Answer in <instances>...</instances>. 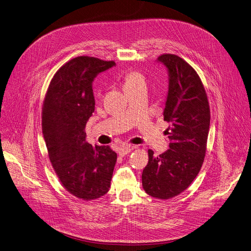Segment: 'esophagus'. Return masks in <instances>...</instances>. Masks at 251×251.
<instances>
[{
  "mask_svg": "<svg viewBox=\"0 0 251 251\" xmlns=\"http://www.w3.org/2000/svg\"><path fill=\"white\" fill-rule=\"evenodd\" d=\"M133 148H136V146H132V147H130V146H123L122 148H120L119 149V155L121 156V157H124L125 155H126V154H128Z\"/></svg>",
  "mask_w": 251,
  "mask_h": 251,
  "instance_id": "1",
  "label": "esophagus"
}]
</instances>
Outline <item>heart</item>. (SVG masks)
Wrapping results in <instances>:
<instances>
[{
	"instance_id": "b5f03b06",
	"label": "heart",
	"mask_w": 251,
	"mask_h": 251,
	"mask_svg": "<svg viewBox=\"0 0 251 251\" xmlns=\"http://www.w3.org/2000/svg\"><path fill=\"white\" fill-rule=\"evenodd\" d=\"M143 83L145 84V77L144 75L137 72V71H129L125 74L124 75V87L131 86Z\"/></svg>"
}]
</instances>
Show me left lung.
Here are the masks:
<instances>
[{"label": "left lung", "instance_id": "obj_1", "mask_svg": "<svg viewBox=\"0 0 251 251\" xmlns=\"http://www.w3.org/2000/svg\"><path fill=\"white\" fill-rule=\"evenodd\" d=\"M158 61L169 72L164 121L171 124L166 129L171 142L170 148L157 157L148 150L149 160L141 177L148 195L165 200L183 192L202 167L210 107L204 85L188 63L174 54H163Z\"/></svg>", "mask_w": 251, "mask_h": 251}]
</instances>
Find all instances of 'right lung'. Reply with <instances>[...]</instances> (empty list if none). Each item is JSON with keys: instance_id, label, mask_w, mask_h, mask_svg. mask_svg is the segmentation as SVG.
Returning a JSON list of instances; mask_svg holds the SVG:
<instances>
[{"instance_id": "1", "label": "right lung", "mask_w": 251, "mask_h": 251, "mask_svg": "<svg viewBox=\"0 0 251 251\" xmlns=\"http://www.w3.org/2000/svg\"><path fill=\"white\" fill-rule=\"evenodd\" d=\"M114 61L80 56L54 75L42 107V131L52 167L67 191L85 201L109 191L117 153L85 141L84 128L95 109L92 82Z\"/></svg>"}]
</instances>
